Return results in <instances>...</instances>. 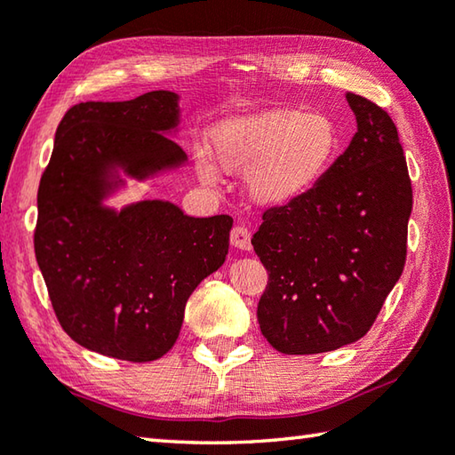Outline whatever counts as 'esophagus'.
I'll return each mask as SVG.
<instances>
[{"mask_svg":"<svg viewBox=\"0 0 455 455\" xmlns=\"http://www.w3.org/2000/svg\"><path fill=\"white\" fill-rule=\"evenodd\" d=\"M230 244L238 251H251V233L244 227H233L230 230Z\"/></svg>","mask_w":455,"mask_h":455,"instance_id":"esophagus-1","label":"esophagus"}]
</instances>
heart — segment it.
I'll use <instances>...</instances> for the list:
<instances>
[{
  "instance_id": "b5f03b06",
  "label": "heart",
  "mask_w": 455,
  "mask_h": 455,
  "mask_svg": "<svg viewBox=\"0 0 455 455\" xmlns=\"http://www.w3.org/2000/svg\"><path fill=\"white\" fill-rule=\"evenodd\" d=\"M212 147L222 171L246 172L254 203L284 206L324 179L338 151V131L322 113L270 109L227 121L214 131ZM196 172L206 185L220 179L204 155L196 159Z\"/></svg>"
}]
</instances>
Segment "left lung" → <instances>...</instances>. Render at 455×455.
Here are the masks:
<instances>
[{
	"label": "left lung",
	"mask_w": 455,
	"mask_h": 455,
	"mask_svg": "<svg viewBox=\"0 0 455 455\" xmlns=\"http://www.w3.org/2000/svg\"><path fill=\"white\" fill-rule=\"evenodd\" d=\"M358 131L308 195L262 214L254 252L268 270L260 332L283 354H320L364 336L406 262L411 183L382 107L346 93Z\"/></svg>",
	"instance_id": "1"
}]
</instances>
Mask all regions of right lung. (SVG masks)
Returning <instances> with one entry per match:
<instances>
[{"label": "right lung", "instance_id": "1", "mask_svg": "<svg viewBox=\"0 0 455 455\" xmlns=\"http://www.w3.org/2000/svg\"><path fill=\"white\" fill-rule=\"evenodd\" d=\"M179 121L172 91L73 105L41 177L33 243L49 299L65 332L103 356H164L188 296L228 254V214L195 219L159 199L103 204L125 187L121 172L147 180L183 167L185 151L164 135Z\"/></svg>", "mask_w": 455, "mask_h": 455}]
</instances>
